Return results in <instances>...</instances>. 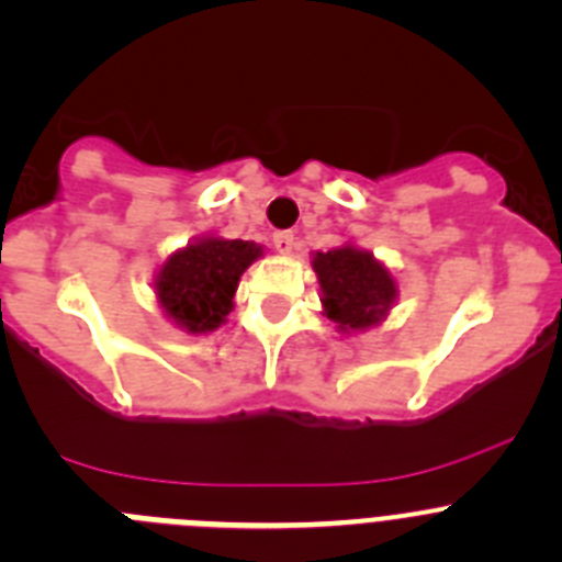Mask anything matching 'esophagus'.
Returning <instances> with one entry per match:
<instances>
[{"label": "esophagus", "instance_id": "obj_1", "mask_svg": "<svg viewBox=\"0 0 562 562\" xmlns=\"http://www.w3.org/2000/svg\"><path fill=\"white\" fill-rule=\"evenodd\" d=\"M274 249L280 251V255H291V251L296 249V238H293V233H277Z\"/></svg>", "mask_w": 562, "mask_h": 562}]
</instances>
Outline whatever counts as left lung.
<instances>
[{
    "mask_svg": "<svg viewBox=\"0 0 562 562\" xmlns=\"http://www.w3.org/2000/svg\"><path fill=\"white\" fill-rule=\"evenodd\" d=\"M311 266L322 285V313L340 335L382 324L400 299L391 269L352 240L329 251H313Z\"/></svg>",
    "mask_w": 562,
    "mask_h": 562,
    "instance_id": "left-lung-1",
    "label": "left lung"
}]
</instances>
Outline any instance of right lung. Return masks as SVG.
<instances>
[{"mask_svg":"<svg viewBox=\"0 0 562 562\" xmlns=\"http://www.w3.org/2000/svg\"><path fill=\"white\" fill-rule=\"evenodd\" d=\"M263 246L255 240H229L210 233L171 251L155 271V302L175 327L188 335H207L227 324L235 291Z\"/></svg>","mask_w":562,"mask_h":562,"instance_id":"1","label":"right lung"}]
</instances>
